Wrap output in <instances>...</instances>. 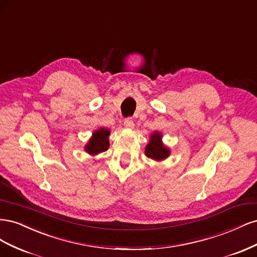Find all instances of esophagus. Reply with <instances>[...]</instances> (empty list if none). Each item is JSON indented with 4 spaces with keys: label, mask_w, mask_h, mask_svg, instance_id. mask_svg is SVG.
<instances>
[{
    "label": "esophagus",
    "mask_w": 257,
    "mask_h": 257,
    "mask_svg": "<svg viewBox=\"0 0 257 257\" xmlns=\"http://www.w3.org/2000/svg\"><path fill=\"white\" fill-rule=\"evenodd\" d=\"M135 126V124L133 122V120H132L131 118H127L124 120V127L127 128V130H133Z\"/></svg>",
    "instance_id": "1"
}]
</instances>
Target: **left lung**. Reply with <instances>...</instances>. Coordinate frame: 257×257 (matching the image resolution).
<instances>
[{
	"label": "left lung",
	"mask_w": 257,
	"mask_h": 257,
	"mask_svg": "<svg viewBox=\"0 0 257 257\" xmlns=\"http://www.w3.org/2000/svg\"><path fill=\"white\" fill-rule=\"evenodd\" d=\"M163 135L160 132H153L150 134L149 143L145 148V154L147 158L153 161L161 162L166 160L170 155V149L162 141Z\"/></svg>",
	"instance_id": "obj_1"
}]
</instances>
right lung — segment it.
I'll use <instances>...</instances> for the list:
<instances>
[{"label": "right lung", "mask_w": 257, "mask_h": 257, "mask_svg": "<svg viewBox=\"0 0 257 257\" xmlns=\"http://www.w3.org/2000/svg\"><path fill=\"white\" fill-rule=\"evenodd\" d=\"M109 128L100 127L95 130L92 133V136L87 145L84 146V151L92 155V157H95V155L108 150V148H109Z\"/></svg>", "instance_id": "add662e5"}]
</instances>
